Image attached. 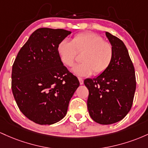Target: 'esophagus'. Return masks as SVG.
Here are the masks:
<instances>
[{"mask_svg": "<svg viewBox=\"0 0 148 148\" xmlns=\"http://www.w3.org/2000/svg\"><path fill=\"white\" fill-rule=\"evenodd\" d=\"M78 79H79V84H83V83H84V80H83V79L82 78V77H78Z\"/></svg>", "mask_w": 148, "mask_h": 148, "instance_id": "34e87169", "label": "esophagus"}]
</instances>
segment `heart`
<instances>
[{
  "instance_id": "obj_1",
  "label": "heart",
  "mask_w": 148,
  "mask_h": 148,
  "mask_svg": "<svg viewBox=\"0 0 148 148\" xmlns=\"http://www.w3.org/2000/svg\"><path fill=\"white\" fill-rule=\"evenodd\" d=\"M56 51L62 64L68 67L73 65L76 52L84 51L80 58L82 62L72 69L73 72L78 76L89 75L93 72L94 75L101 74L108 69L114 57L112 44L92 32L75 35L71 42L62 40L58 43Z\"/></svg>"
}]
</instances>
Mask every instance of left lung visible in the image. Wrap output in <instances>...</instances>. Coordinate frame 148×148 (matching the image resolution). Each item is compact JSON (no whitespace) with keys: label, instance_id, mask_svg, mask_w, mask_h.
<instances>
[{"label":"left lung","instance_id":"left-lung-1","mask_svg":"<svg viewBox=\"0 0 148 148\" xmlns=\"http://www.w3.org/2000/svg\"><path fill=\"white\" fill-rule=\"evenodd\" d=\"M106 35L114 49L113 60L105 72L84 79L89 90L90 117L101 124L122 120L132 108L136 82L134 66L124 42L110 33Z\"/></svg>","mask_w":148,"mask_h":148}]
</instances>
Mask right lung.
I'll return each mask as SVG.
<instances>
[{"label":"right lung","instance_id":"obj_1","mask_svg":"<svg viewBox=\"0 0 148 148\" xmlns=\"http://www.w3.org/2000/svg\"><path fill=\"white\" fill-rule=\"evenodd\" d=\"M71 34L64 29L40 28L18 52L12 70V90L19 110L30 120L52 124L67 113L79 87L58 55V43Z\"/></svg>","mask_w":148,"mask_h":148}]
</instances>
